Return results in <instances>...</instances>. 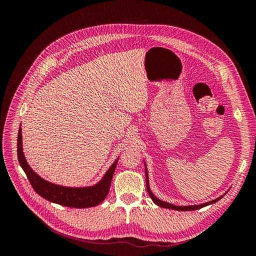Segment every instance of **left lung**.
<instances>
[{"mask_svg": "<svg viewBox=\"0 0 256 256\" xmlns=\"http://www.w3.org/2000/svg\"><path fill=\"white\" fill-rule=\"evenodd\" d=\"M145 174H146V189H147V192H148V194L150 196V198L152 200V202L154 204H157L158 206L160 207H164V208H168V209H174V210H180V212H189V210H196V209H200V208H203L207 205H210V204H214L216 202H218V200L220 198H222V196L216 198V200H210V202H207V203H204V204H200V205H192V206H176V205H173V204H170L168 202H164V200H161L159 198H157L156 196H154L152 194V192L150 191V184H148V174H147V170L145 168Z\"/></svg>", "mask_w": 256, "mask_h": 256, "instance_id": "8db88e82", "label": "left lung"}]
</instances>
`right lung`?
I'll return each mask as SVG.
<instances>
[{"label": "right lung", "mask_w": 256, "mask_h": 256, "mask_svg": "<svg viewBox=\"0 0 256 256\" xmlns=\"http://www.w3.org/2000/svg\"><path fill=\"white\" fill-rule=\"evenodd\" d=\"M21 128L18 131V142H17V154L18 160L23 171L26 174L30 184H32L33 189L42 198L50 200L52 203H56L67 207L74 208H88L92 206H97L106 198L110 190V186L112 182V177L115 171L118 160L108 170L104 176L102 178L98 184L90 187L84 188H72V187H63L56 184L44 180V178L38 176L26 162V159L23 154L22 147V134Z\"/></svg>", "instance_id": "right-lung-1"}]
</instances>
